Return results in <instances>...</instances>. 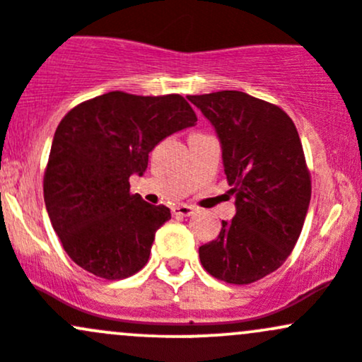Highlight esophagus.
Returning <instances> with one entry per match:
<instances>
[{
  "instance_id": "34e87169",
  "label": "esophagus",
  "mask_w": 362,
  "mask_h": 362,
  "mask_svg": "<svg viewBox=\"0 0 362 362\" xmlns=\"http://www.w3.org/2000/svg\"><path fill=\"white\" fill-rule=\"evenodd\" d=\"M173 212L176 216H192L195 212V209L192 206H186V204H181V206H176L173 209Z\"/></svg>"
}]
</instances>
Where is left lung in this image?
Masks as SVG:
<instances>
[{"label":"left lung","mask_w":362,"mask_h":362,"mask_svg":"<svg viewBox=\"0 0 362 362\" xmlns=\"http://www.w3.org/2000/svg\"><path fill=\"white\" fill-rule=\"evenodd\" d=\"M221 144L235 216L199 247L202 267L228 284H251L291 255L310 204V173L293 120L245 92L188 95Z\"/></svg>","instance_id":"obj_1"}]
</instances>
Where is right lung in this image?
<instances>
[{
    "label": "right lung",
    "instance_id": "obj_1",
    "mask_svg": "<svg viewBox=\"0 0 362 362\" xmlns=\"http://www.w3.org/2000/svg\"><path fill=\"white\" fill-rule=\"evenodd\" d=\"M195 122L180 94L144 98L118 90L85 100L62 118L43 195L52 226L78 267L117 281L148 263L170 211L132 195L129 177L143 176L160 141Z\"/></svg>",
    "mask_w": 362,
    "mask_h": 362
}]
</instances>
